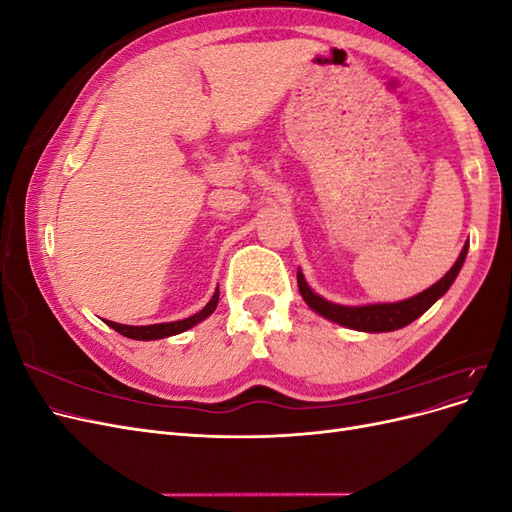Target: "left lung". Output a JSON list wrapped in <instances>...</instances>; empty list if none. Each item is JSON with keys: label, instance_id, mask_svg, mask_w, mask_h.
<instances>
[{"label": "left lung", "instance_id": "obj_1", "mask_svg": "<svg viewBox=\"0 0 512 512\" xmlns=\"http://www.w3.org/2000/svg\"><path fill=\"white\" fill-rule=\"evenodd\" d=\"M466 254H468V245H463L457 262L440 282L423 290L421 294H416V297H412L408 301H399V303L346 307V305H337V303H331L327 299L318 297V294L305 284L301 271H297V284H299V290L303 294L305 303L320 316L329 318L337 324H344V327H348V329L367 331V333H384V331H395V329L406 327V324H410L418 316H423L427 309L436 303L448 288H451V284L455 282V277L463 265V260H466Z\"/></svg>", "mask_w": 512, "mask_h": 512}]
</instances>
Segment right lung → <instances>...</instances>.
Segmentation results:
<instances>
[{"label": "right lung", "mask_w": 512, "mask_h": 512, "mask_svg": "<svg viewBox=\"0 0 512 512\" xmlns=\"http://www.w3.org/2000/svg\"><path fill=\"white\" fill-rule=\"evenodd\" d=\"M218 299H220V290H215L213 299L200 309L198 314L185 318V320H177V322H162V324H149V327H128V324H117L106 320V324L111 329H115L117 333H121L123 337H130V339H160V337H170V335H177L192 329L194 324H198L200 320H205L209 314H213V309L218 307Z\"/></svg>", "instance_id": "add662e5"}]
</instances>
